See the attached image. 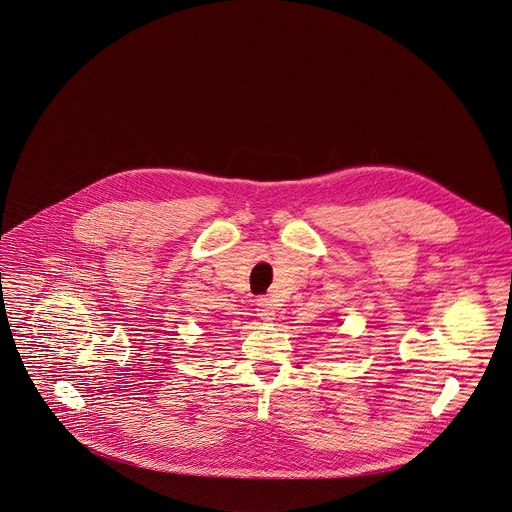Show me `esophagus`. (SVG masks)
Wrapping results in <instances>:
<instances>
[{
    "instance_id": "34e87169",
    "label": "esophagus",
    "mask_w": 512,
    "mask_h": 512,
    "mask_svg": "<svg viewBox=\"0 0 512 512\" xmlns=\"http://www.w3.org/2000/svg\"><path fill=\"white\" fill-rule=\"evenodd\" d=\"M255 311H257V317L261 321H273L275 319V309H273L269 299H257V309Z\"/></svg>"
}]
</instances>
